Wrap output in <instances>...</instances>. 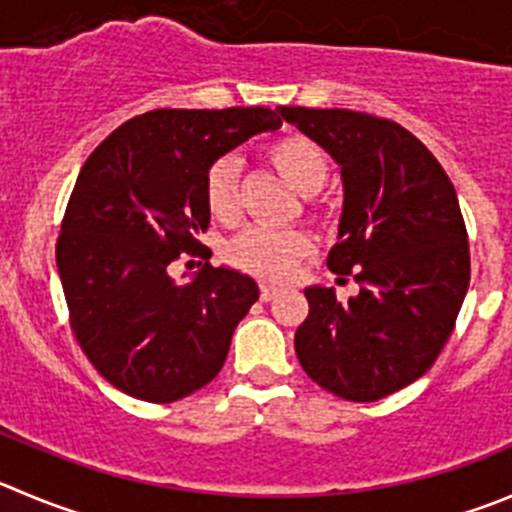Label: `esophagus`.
I'll list each match as a JSON object with an SVG mask.
<instances>
[{
	"label": "esophagus",
	"mask_w": 512,
	"mask_h": 512,
	"mask_svg": "<svg viewBox=\"0 0 512 512\" xmlns=\"http://www.w3.org/2000/svg\"><path fill=\"white\" fill-rule=\"evenodd\" d=\"M279 286H271V284H261V301H271L279 296Z\"/></svg>",
	"instance_id": "esophagus-1"
}]
</instances>
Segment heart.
<instances>
[{
    "label": "heart",
    "instance_id": "1",
    "mask_svg": "<svg viewBox=\"0 0 512 512\" xmlns=\"http://www.w3.org/2000/svg\"><path fill=\"white\" fill-rule=\"evenodd\" d=\"M266 158L304 196L321 191L329 178V155L319 143L301 133H286L266 145ZM203 201L208 213L221 223H233L241 213L238 203V165L233 158H218L203 175ZM314 241L299 228L253 226L228 243V261L238 271L264 281H281L291 274L296 261L309 256Z\"/></svg>",
    "mask_w": 512,
    "mask_h": 512
}]
</instances>
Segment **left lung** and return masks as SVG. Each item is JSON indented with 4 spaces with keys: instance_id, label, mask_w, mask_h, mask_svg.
Wrapping results in <instances>:
<instances>
[{
    "instance_id": "obj_1",
    "label": "left lung",
    "mask_w": 512,
    "mask_h": 512,
    "mask_svg": "<svg viewBox=\"0 0 512 512\" xmlns=\"http://www.w3.org/2000/svg\"><path fill=\"white\" fill-rule=\"evenodd\" d=\"M342 165L339 243L326 266L354 274L347 304L306 289L294 347L304 372L349 402H374L420 379L455 329L470 284L467 228L452 180L399 123L354 110L279 107Z\"/></svg>"
}]
</instances>
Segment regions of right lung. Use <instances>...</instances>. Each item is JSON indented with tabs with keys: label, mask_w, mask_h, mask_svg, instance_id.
<instances>
[{
	"label": "right lung",
	"mask_w": 512,
	"mask_h": 512,
	"mask_svg": "<svg viewBox=\"0 0 512 512\" xmlns=\"http://www.w3.org/2000/svg\"><path fill=\"white\" fill-rule=\"evenodd\" d=\"M279 125L269 107L150 110L82 165L57 236V271L77 344L120 392L165 405L221 372L259 286L208 264L211 248L198 241L211 221L203 175ZM180 255L207 261L183 287L167 274Z\"/></svg>",
	"instance_id": "1"
}]
</instances>
